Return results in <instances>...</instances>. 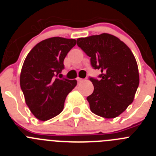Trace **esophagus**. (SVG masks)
<instances>
[{
  "instance_id": "esophagus-1",
  "label": "esophagus",
  "mask_w": 156,
  "mask_h": 156,
  "mask_svg": "<svg viewBox=\"0 0 156 156\" xmlns=\"http://www.w3.org/2000/svg\"><path fill=\"white\" fill-rule=\"evenodd\" d=\"M77 81H78V82L79 83H80V82H83V81H84V79H81V78H79V77H78V78H77Z\"/></svg>"
}]
</instances>
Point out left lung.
Instances as JSON below:
<instances>
[{
  "label": "left lung",
  "instance_id": "left-lung-1",
  "mask_svg": "<svg viewBox=\"0 0 156 156\" xmlns=\"http://www.w3.org/2000/svg\"><path fill=\"white\" fill-rule=\"evenodd\" d=\"M89 57L94 69H101L98 80L90 78L94 91L87 100L93 113L106 119L115 118L133 102L139 85L137 61L127 45L108 34L76 40Z\"/></svg>",
  "mask_w": 156,
  "mask_h": 156
}]
</instances>
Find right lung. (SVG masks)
Listing matches in <instances>:
<instances>
[{"instance_id": "add662e5", "label": "right lung", "mask_w": 156, "mask_h": 156, "mask_svg": "<svg viewBox=\"0 0 156 156\" xmlns=\"http://www.w3.org/2000/svg\"><path fill=\"white\" fill-rule=\"evenodd\" d=\"M76 44L75 39L48 38L35 45L25 59L20 87L27 106L39 120H48L61 113L66 96L76 86V80L58 77L65 58Z\"/></svg>"}]
</instances>
